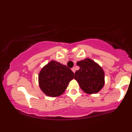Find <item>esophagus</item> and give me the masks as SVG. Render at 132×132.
<instances>
[{"instance_id":"1","label":"esophagus","mask_w":132,"mask_h":132,"mask_svg":"<svg viewBox=\"0 0 132 132\" xmlns=\"http://www.w3.org/2000/svg\"><path fill=\"white\" fill-rule=\"evenodd\" d=\"M71 70H72V71L74 72V73H75L76 70H75V68H72V69H71Z\"/></svg>"}]
</instances>
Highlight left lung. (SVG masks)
<instances>
[{"mask_svg": "<svg viewBox=\"0 0 132 132\" xmlns=\"http://www.w3.org/2000/svg\"><path fill=\"white\" fill-rule=\"evenodd\" d=\"M80 69L75 72V79L87 94H96L104 87V71L97 63L89 58L78 61Z\"/></svg>", "mask_w": 132, "mask_h": 132, "instance_id": "left-lung-1", "label": "left lung"}]
</instances>
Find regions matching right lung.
Instances as JSON below:
<instances>
[{"instance_id": "right-lung-1", "label": "right lung", "mask_w": 132, "mask_h": 132, "mask_svg": "<svg viewBox=\"0 0 132 132\" xmlns=\"http://www.w3.org/2000/svg\"><path fill=\"white\" fill-rule=\"evenodd\" d=\"M74 76V72L66 66L51 61L39 73V86L48 96L58 97L65 91Z\"/></svg>"}]
</instances>
